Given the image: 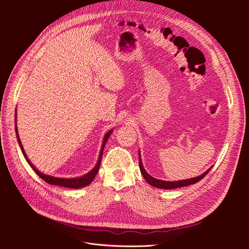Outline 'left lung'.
Returning a JSON list of instances; mask_svg holds the SVG:
<instances>
[{
    "label": "left lung",
    "instance_id": "1",
    "mask_svg": "<svg viewBox=\"0 0 249 249\" xmlns=\"http://www.w3.org/2000/svg\"><path fill=\"white\" fill-rule=\"evenodd\" d=\"M139 165H140V170L142 172V175L145 178V180L152 186L157 187V188H160V189H174V188H179V187H183V186H188L194 183L199 182L202 178L207 175V173L211 170V168L213 166H211L207 171H205L203 174L194 177V178H189V179H183V180H178V181H164V180H160V179H157L155 177H153L152 175H150L144 168L143 162H142V159H141V154L139 151Z\"/></svg>",
    "mask_w": 249,
    "mask_h": 249
}]
</instances>
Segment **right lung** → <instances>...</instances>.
<instances>
[{"label": "right lung", "mask_w": 249, "mask_h": 249, "mask_svg": "<svg viewBox=\"0 0 249 249\" xmlns=\"http://www.w3.org/2000/svg\"><path fill=\"white\" fill-rule=\"evenodd\" d=\"M16 133H17V138H18V142L19 144V147H20V150L22 152V155L23 157L25 158L26 161L28 162V164L32 167V169L36 172V174L41 177V178L49 183V184H52V185H58V186H62V187H68V188H74V189H79V188H83V187H86L88 186L89 184H90L93 180V178L95 177V175L97 174L98 170H99V165H100V162H101V159H102V154H103V149L105 147V144L106 142H107L108 138L110 137L111 133L113 132V130H109L107 133H106L104 135V138H103V142H102V146H101V150H100V153H99V158H98V160L95 164V166L89 171L88 172L87 174L83 175V176H79V177H74V178H61V177H55V176H51V175H47V174H44L42 172H40L36 167H35L31 161L28 160L24 150H23V147H22V144L20 142V139H19V136H18V127H17V110H16Z\"/></svg>", "instance_id": "add662e5"}]
</instances>
